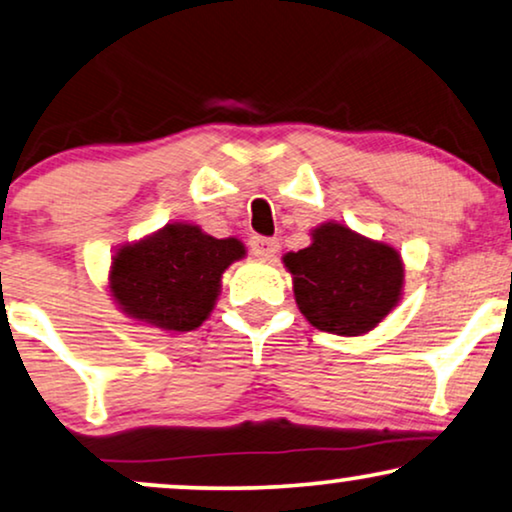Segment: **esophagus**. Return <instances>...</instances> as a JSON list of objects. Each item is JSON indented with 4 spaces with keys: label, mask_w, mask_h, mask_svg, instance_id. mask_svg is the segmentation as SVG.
Instances as JSON below:
<instances>
[{
    "label": "esophagus",
    "mask_w": 512,
    "mask_h": 512,
    "mask_svg": "<svg viewBox=\"0 0 512 512\" xmlns=\"http://www.w3.org/2000/svg\"><path fill=\"white\" fill-rule=\"evenodd\" d=\"M249 247L254 251V256L270 261V258H275L277 249H280V242H277L275 237H251Z\"/></svg>",
    "instance_id": "1"
}]
</instances>
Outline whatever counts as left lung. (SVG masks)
<instances>
[{"mask_svg":"<svg viewBox=\"0 0 512 512\" xmlns=\"http://www.w3.org/2000/svg\"><path fill=\"white\" fill-rule=\"evenodd\" d=\"M310 237V247L282 256L298 310L320 331L367 334L400 303L402 256L336 221L317 225Z\"/></svg>","mask_w":512,"mask_h":512,"instance_id":"left-lung-1","label":"left lung"}]
</instances>
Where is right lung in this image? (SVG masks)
Instances as JSON below:
<instances>
[{"instance_id":"add662e5","label":"right lung","mask_w":512,"mask_h":512,"mask_svg":"<svg viewBox=\"0 0 512 512\" xmlns=\"http://www.w3.org/2000/svg\"><path fill=\"white\" fill-rule=\"evenodd\" d=\"M244 256L237 237L216 240L199 225L167 223L115 251L110 296L131 320L183 334L209 320L223 272Z\"/></svg>"}]
</instances>
